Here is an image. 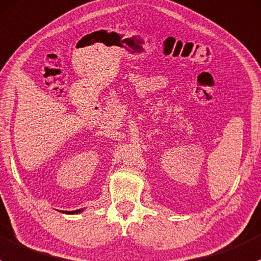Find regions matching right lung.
<instances>
[{
  "label": "right lung",
  "mask_w": 261,
  "mask_h": 261,
  "mask_svg": "<svg viewBox=\"0 0 261 261\" xmlns=\"http://www.w3.org/2000/svg\"><path fill=\"white\" fill-rule=\"evenodd\" d=\"M83 210H75V211H64V214H79Z\"/></svg>",
  "instance_id": "add662e5"
}]
</instances>
